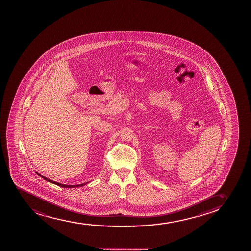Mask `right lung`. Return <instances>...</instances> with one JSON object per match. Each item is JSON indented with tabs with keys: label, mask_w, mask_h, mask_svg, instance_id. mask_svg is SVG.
Instances as JSON below:
<instances>
[{
	"label": "right lung",
	"mask_w": 251,
	"mask_h": 251,
	"mask_svg": "<svg viewBox=\"0 0 251 251\" xmlns=\"http://www.w3.org/2000/svg\"><path fill=\"white\" fill-rule=\"evenodd\" d=\"M38 175L41 176V177H43L44 180H46L48 182H52V183H54V184L58 185L59 187H82V186H84V184H79V185H65V184H61V183H58V182H53L52 180H50V179L47 178L45 176H43V175H41L39 173H38Z\"/></svg>",
	"instance_id": "add662e5"
}]
</instances>
